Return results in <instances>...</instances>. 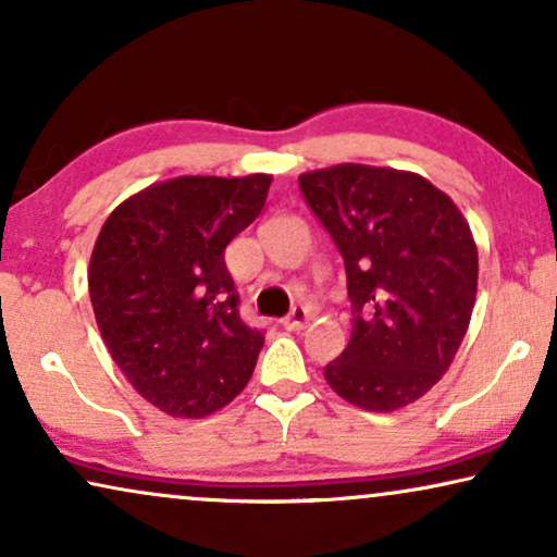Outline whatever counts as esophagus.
<instances>
[{"label": "esophagus", "instance_id": "esophagus-1", "mask_svg": "<svg viewBox=\"0 0 557 557\" xmlns=\"http://www.w3.org/2000/svg\"><path fill=\"white\" fill-rule=\"evenodd\" d=\"M281 324H284V330L288 332H299L304 326L309 324V309L307 307H294L292 314L286 319H281Z\"/></svg>", "mask_w": 557, "mask_h": 557}]
</instances>
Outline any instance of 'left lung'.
<instances>
[{"label": "left lung", "instance_id": "1", "mask_svg": "<svg viewBox=\"0 0 557 557\" xmlns=\"http://www.w3.org/2000/svg\"><path fill=\"white\" fill-rule=\"evenodd\" d=\"M299 187L345 258L355 311L326 383L372 413L406 408L467 337L479 278L467 218L421 174L393 166L334 164L299 174Z\"/></svg>", "mask_w": 557, "mask_h": 557}]
</instances>
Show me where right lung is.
I'll return each mask as SVG.
<instances>
[{
    "instance_id": "right-lung-1",
    "label": "right lung",
    "mask_w": 557,
    "mask_h": 557,
    "mask_svg": "<svg viewBox=\"0 0 557 557\" xmlns=\"http://www.w3.org/2000/svg\"><path fill=\"white\" fill-rule=\"evenodd\" d=\"M271 180L154 182L98 233L88 265L98 332L134 391L166 416H212L253 375L263 334L238 317L225 248L261 215Z\"/></svg>"
}]
</instances>
